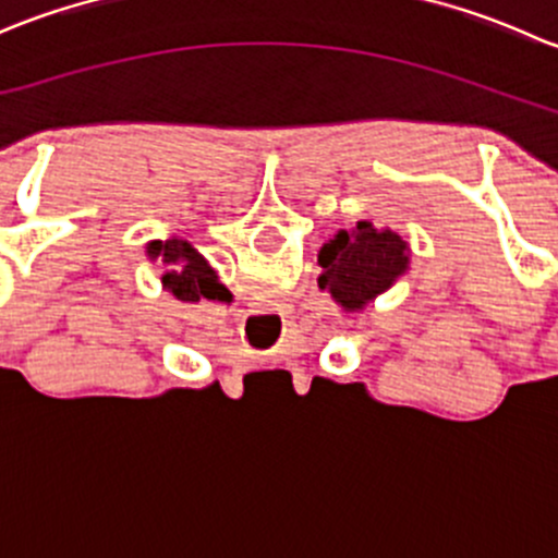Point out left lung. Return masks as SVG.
<instances>
[{"label": "left lung", "mask_w": 558, "mask_h": 558, "mask_svg": "<svg viewBox=\"0 0 558 558\" xmlns=\"http://www.w3.org/2000/svg\"><path fill=\"white\" fill-rule=\"evenodd\" d=\"M324 267L318 286L345 311H362L408 272L410 247L391 229L359 221L353 232H337L318 253Z\"/></svg>", "instance_id": "left-lung-1"}]
</instances>
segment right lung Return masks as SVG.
Instances as JSON below:
<instances>
[{"mask_svg":"<svg viewBox=\"0 0 558 558\" xmlns=\"http://www.w3.org/2000/svg\"><path fill=\"white\" fill-rule=\"evenodd\" d=\"M148 256L159 258L167 269L161 275V283L180 302L199 300H223V286L218 283V275L199 253L183 240H154L148 243Z\"/></svg>","mask_w":558,"mask_h":558,"instance_id":"1","label":"right lung"}]
</instances>
